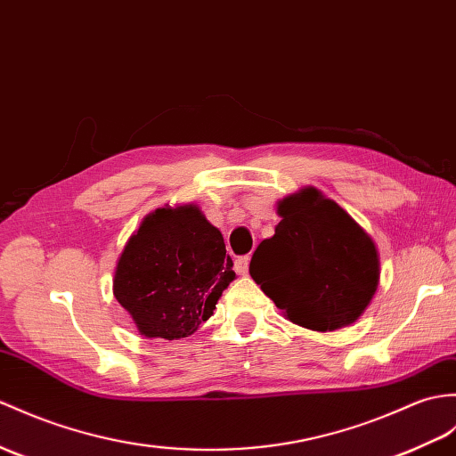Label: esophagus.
<instances>
[{
	"instance_id": "1",
	"label": "esophagus",
	"mask_w": 456,
	"mask_h": 456,
	"mask_svg": "<svg viewBox=\"0 0 456 456\" xmlns=\"http://www.w3.org/2000/svg\"><path fill=\"white\" fill-rule=\"evenodd\" d=\"M248 264H250L248 256H239L235 260V270H237L239 276H247V273H248Z\"/></svg>"
}]
</instances>
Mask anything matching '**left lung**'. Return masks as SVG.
<instances>
[{
  "instance_id": "8db88e82",
  "label": "left lung",
  "mask_w": 456,
  "mask_h": 456,
  "mask_svg": "<svg viewBox=\"0 0 456 456\" xmlns=\"http://www.w3.org/2000/svg\"><path fill=\"white\" fill-rule=\"evenodd\" d=\"M278 214L276 235L252 254V280L303 328L326 332L357 321L379 283L371 237L316 188L285 198Z\"/></svg>"
}]
</instances>
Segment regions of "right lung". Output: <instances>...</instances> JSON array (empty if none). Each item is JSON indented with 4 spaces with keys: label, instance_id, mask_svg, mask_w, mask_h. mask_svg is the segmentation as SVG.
<instances>
[{
    "label": "right lung",
    "instance_id": "add662e5",
    "mask_svg": "<svg viewBox=\"0 0 456 456\" xmlns=\"http://www.w3.org/2000/svg\"><path fill=\"white\" fill-rule=\"evenodd\" d=\"M235 280L224 235L196 206L161 208L126 242L114 297L145 338L176 340L198 330Z\"/></svg>",
    "mask_w": 456,
    "mask_h": 456
}]
</instances>
